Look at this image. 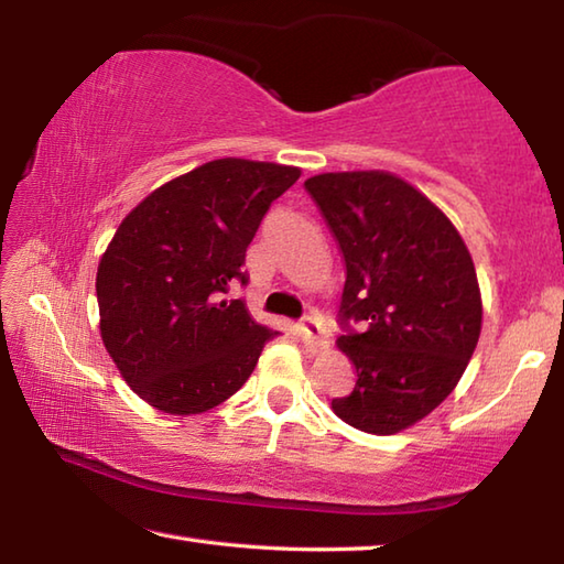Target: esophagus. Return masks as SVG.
<instances>
[{"mask_svg": "<svg viewBox=\"0 0 564 564\" xmlns=\"http://www.w3.org/2000/svg\"><path fill=\"white\" fill-rule=\"evenodd\" d=\"M299 333H301V338L305 340V346H311V348H316V350H326L328 348V343H330L328 340V333H326V328H323L316 318H303L299 323Z\"/></svg>", "mask_w": 564, "mask_h": 564, "instance_id": "1", "label": "esophagus"}]
</instances>
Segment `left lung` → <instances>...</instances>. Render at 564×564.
Segmentation results:
<instances>
[{"mask_svg": "<svg viewBox=\"0 0 564 564\" xmlns=\"http://www.w3.org/2000/svg\"><path fill=\"white\" fill-rule=\"evenodd\" d=\"M303 186L346 263L348 333L336 346L356 386L330 408L362 433L395 435L431 415L473 358L482 328L473 256L451 218L390 171H330Z\"/></svg>", "mask_w": 564, "mask_h": 564, "instance_id": "1", "label": "left lung"}]
</instances>
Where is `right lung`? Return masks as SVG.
I'll return each instance as SVG.
<instances>
[{
    "mask_svg": "<svg viewBox=\"0 0 564 564\" xmlns=\"http://www.w3.org/2000/svg\"><path fill=\"white\" fill-rule=\"evenodd\" d=\"M299 166L214 159L133 206L97 271L99 330L121 378L169 415H198L231 398L279 336L243 301L241 265L269 206Z\"/></svg>",
    "mask_w": 564,
    "mask_h": 564,
    "instance_id": "1",
    "label": "right lung"
}]
</instances>
